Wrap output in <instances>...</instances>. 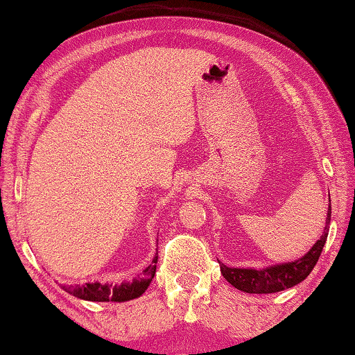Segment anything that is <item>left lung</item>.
<instances>
[{
  "mask_svg": "<svg viewBox=\"0 0 355 355\" xmlns=\"http://www.w3.org/2000/svg\"><path fill=\"white\" fill-rule=\"evenodd\" d=\"M331 216V205L327 214V226L329 228ZM327 236L329 232H324L320 239L315 242L313 248L306 253L300 260L284 263V264H274V266L264 268V269H242V268H228L226 264L221 263L220 269L223 277L228 282L236 287L237 290H242L245 293H276L282 292L285 288L295 287L301 280H304L313 271L317 260H319L322 248L325 245Z\"/></svg>",
  "mask_w": 355,
  "mask_h": 355,
  "instance_id": "1",
  "label": "left lung"
}]
</instances>
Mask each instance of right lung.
Listing matches in <instances>:
<instances>
[{"label": "right lung", "mask_w": 355, "mask_h": 355, "mask_svg": "<svg viewBox=\"0 0 355 355\" xmlns=\"http://www.w3.org/2000/svg\"><path fill=\"white\" fill-rule=\"evenodd\" d=\"M156 263L157 257L153 258V263L148 266L140 276L135 279L127 280L123 284H86L81 287H73V285H65L63 290L76 298L86 301H116V303H123L134 298H139L145 293V290L150 287L153 277L156 274Z\"/></svg>", "instance_id": "right-lung-1"}]
</instances>
